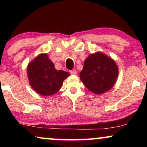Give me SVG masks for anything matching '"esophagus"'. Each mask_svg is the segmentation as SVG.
<instances>
[{
    "label": "esophagus",
    "instance_id": "34e87169",
    "mask_svg": "<svg viewBox=\"0 0 147 147\" xmlns=\"http://www.w3.org/2000/svg\"><path fill=\"white\" fill-rule=\"evenodd\" d=\"M70 73L71 74V75H76V74H77V71H76L75 70H70Z\"/></svg>",
    "mask_w": 147,
    "mask_h": 147
}]
</instances>
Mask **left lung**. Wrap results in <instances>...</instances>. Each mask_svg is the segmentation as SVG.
<instances>
[{"label": "left lung", "mask_w": 147, "mask_h": 147, "mask_svg": "<svg viewBox=\"0 0 147 147\" xmlns=\"http://www.w3.org/2000/svg\"><path fill=\"white\" fill-rule=\"evenodd\" d=\"M117 75L118 68L114 61L101 52L88 57L79 74L85 86L95 94H102L110 90Z\"/></svg>", "instance_id": "1"}]
</instances>
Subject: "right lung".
<instances>
[{"mask_svg": "<svg viewBox=\"0 0 147 147\" xmlns=\"http://www.w3.org/2000/svg\"><path fill=\"white\" fill-rule=\"evenodd\" d=\"M69 75L68 72L56 70L46 54L38 55L28 66L30 86L41 95L49 96L57 93L64 79Z\"/></svg>", "mask_w": 147, "mask_h": 147, "instance_id": "right-lung-1", "label": "right lung"}]
</instances>
